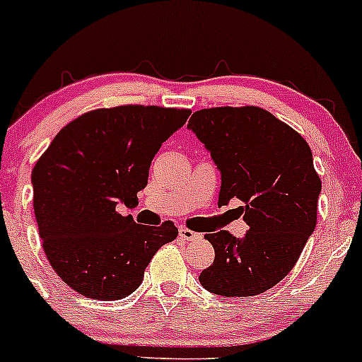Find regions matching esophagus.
Instances as JSON below:
<instances>
[{
	"label": "esophagus",
	"instance_id": "34e87169",
	"mask_svg": "<svg viewBox=\"0 0 362 362\" xmlns=\"http://www.w3.org/2000/svg\"><path fill=\"white\" fill-rule=\"evenodd\" d=\"M200 238V234L194 233L192 229H186V227H180V239L182 241H194V239Z\"/></svg>",
	"mask_w": 362,
	"mask_h": 362
}]
</instances>
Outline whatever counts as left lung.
<instances>
[{"instance_id":"left-lung-1","label":"left lung","mask_w":362,"mask_h":362,"mask_svg":"<svg viewBox=\"0 0 362 362\" xmlns=\"http://www.w3.org/2000/svg\"><path fill=\"white\" fill-rule=\"evenodd\" d=\"M188 128L221 170L218 206L241 200L250 226L243 238L227 230L205 234L215 258L198 280L226 298L262 294L294 269L316 227L322 181L310 145L255 105L202 109Z\"/></svg>"}]
</instances>
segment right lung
Wrapping results in <instances>:
<instances>
[{
  "mask_svg": "<svg viewBox=\"0 0 362 362\" xmlns=\"http://www.w3.org/2000/svg\"><path fill=\"white\" fill-rule=\"evenodd\" d=\"M189 109L119 105L68 123L32 170L34 212L51 267L78 294L116 301L135 292L144 272L177 227L135 224L116 210L138 202L160 145Z\"/></svg>",
  "mask_w": 362,
  "mask_h": 362,
  "instance_id": "1",
  "label": "right lung"
}]
</instances>
